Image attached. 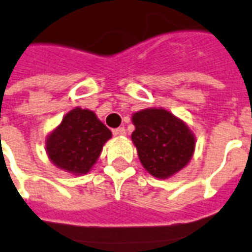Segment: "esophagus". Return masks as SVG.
Returning a JSON list of instances; mask_svg holds the SVG:
<instances>
[{"instance_id":"obj_1","label":"esophagus","mask_w":252,"mask_h":252,"mask_svg":"<svg viewBox=\"0 0 252 252\" xmlns=\"http://www.w3.org/2000/svg\"><path fill=\"white\" fill-rule=\"evenodd\" d=\"M113 134L117 136H122L126 134V130H125V127H118V128H114L113 130Z\"/></svg>"}]
</instances>
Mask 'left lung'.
I'll return each mask as SVG.
<instances>
[{"label": "left lung", "instance_id": "obj_1", "mask_svg": "<svg viewBox=\"0 0 252 252\" xmlns=\"http://www.w3.org/2000/svg\"><path fill=\"white\" fill-rule=\"evenodd\" d=\"M132 143L151 176L166 180L190 162L195 136L174 114L162 108H148L132 114Z\"/></svg>", "mask_w": 252, "mask_h": 252}]
</instances>
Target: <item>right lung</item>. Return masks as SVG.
<instances>
[{"label":"right lung","instance_id":"obj_1","mask_svg":"<svg viewBox=\"0 0 252 252\" xmlns=\"http://www.w3.org/2000/svg\"><path fill=\"white\" fill-rule=\"evenodd\" d=\"M112 131L92 110L74 108L46 138V154L58 169L87 174L97 161Z\"/></svg>","mask_w":252,"mask_h":252}]
</instances>
